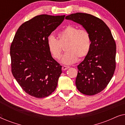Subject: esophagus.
I'll list each match as a JSON object with an SVG mask.
<instances>
[{
	"mask_svg": "<svg viewBox=\"0 0 125 125\" xmlns=\"http://www.w3.org/2000/svg\"><path fill=\"white\" fill-rule=\"evenodd\" d=\"M69 66H67L64 65V66H62V69L63 70V71H66V69H69Z\"/></svg>",
	"mask_w": 125,
	"mask_h": 125,
	"instance_id": "obj_1",
	"label": "esophagus"
}]
</instances>
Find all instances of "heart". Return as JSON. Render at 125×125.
Listing matches in <instances>:
<instances>
[{"label": "heart", "mask_w": 125, "mask_h": 125, "mask_svg": "<svg viewBox=\"0 0 125 125\" xmlns=\"http://www.w3.org/2000/svg\"><path fill=\"white\" fill-rule=\"evenodd\" d=\"M59 40L50 35L47 39L49 52L55 59L61 56L62 46L65 45V53L63 55L61 62L71 65L77 61L78 57L83 59L88 55L92 47V39L88 31L73 25H68L57 33Z\"/></svg>", "instance_id": "1"}]
</instances>
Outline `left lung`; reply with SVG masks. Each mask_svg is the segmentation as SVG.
Segmentation results:
<instances>
[{
  "label": "left lung",
  "mask_w": 125,
  "mask_h": 125,
  "mask_svg": "<svg viewBox=\"0 0 125 125\" xmlns=\"http://www.w3.org/2000/svg\"><path fill=\"white\" fill-rule=\"evenodd\" d=\"M65 19L81 25L91 36L90 52L77 66L76 85L83 94H96L106 87L115 71L116 44L112 32L102 20L88 13H72Z\"/></svg>",
  "instance_id": "left-lung-1"
}]
</instances>
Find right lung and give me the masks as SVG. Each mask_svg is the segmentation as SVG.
I'll list each match as a JSON object with an SVG mask.
<instances>
[{"instance_id":"right-lung-1","label":"right lung","mask_w":125,"mask_h":125,"mask_svg":"<svg viewBox=\"0 0 125 125\" xmlns=\"http://www.w3.org/2000/svg\"><path fill=\"white\" fill-rule=\"evenodd\" d=\"M64 18L38 15L20 25L13 38L10 48L12 73L32 97L44 98L57 87L62 66L51 56L47 39Z\"/></svg>"}]
</instances>
